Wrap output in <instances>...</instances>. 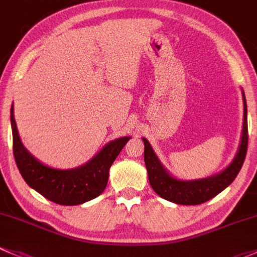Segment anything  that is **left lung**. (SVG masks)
<instances>
[{
	"label": "left lung",
	"mask_w": 257,
	"mask_h": 257,
	"mask_svg": "<svg viewBox=\"0 0 257 257\" xmlns=\"http://www.w3.org/2000/svg\"><path fill=\"white\" fill-rule=\"evenodd\" d=\"M244 102V122H242L241 139L236 155L226 168L214 176L202 179H179L172 176L157 157L147 139H142L145 144V165H146L148 181L152 189L163 199L176 204L198 205L211 199L234 182L244 165L247 151V106L244 90L241 89Z\"/></svg>",
	"instance_id": "8db88e82"
}]
</instances>
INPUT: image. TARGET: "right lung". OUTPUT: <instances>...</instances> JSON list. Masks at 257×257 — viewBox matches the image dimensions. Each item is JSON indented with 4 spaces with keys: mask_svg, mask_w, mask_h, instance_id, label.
I'll return each mask as SVG.
<instances>
[{
    "mask_svg": "<svg viewBox=\"0 0 257 257\" xmlns=\"http://www.w3.org/2000/svg\"><path fill=\"white\" fill-rule=\"evenodd\" d=\"M13 155L21 176L31 188L60 205H78L99 197L105 190L111 165L131 137L123 136L105 145L91 160L76 168L59 169L37 160L21 141L11 106Z\"/></svg>",
    "mask_w": 257,
    "mask_h": 257,
    "instance_id": "add662e5",
    "label": "right lung"
}]
</instances>
